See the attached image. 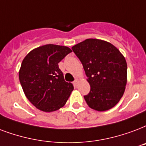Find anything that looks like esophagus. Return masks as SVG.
Here are the masks:
<instances>
[{
  "label": "esophagus",
  "mask_w": 146,
  "mask_h": 146,
  "mask_svg": "<svg viewBox=\"0 0 146 146\" xmlns=\"http://www.w3.org/2000/svg\"><path fill=\"white\" fill-rule=\"evenodd\" d=\"M79 82H80V80H79L78 79H76L75 81L73 82V84H74V85H75V86H77L78 83H79Z\"/></svg>",
  "instance_id": "esophagus-1"
}]
</instances>
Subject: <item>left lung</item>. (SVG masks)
Masks as SVG:
<instances>
[{
  "label": "left lung",
  "instance_id": "1",
  "mask_svg": "<svg viewBox=\"0 0 146 146\" xmlns=\"http://www.w3.org/2000/svg\"><path fill=\"white\" fill-rule=\"evenodd\" d=\"M72 50L83 64L90 91L84 96L87 105L96 111L114 107L125 92L127 63L124 56L112 43L86 39Z\"/></svg>",
  "mask_w": 146,
  "mask_h": 146
}]
</instances>
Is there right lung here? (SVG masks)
Returning <instances> with one entry per match:
<instances>
[{"mask_svg":"<svg viewBox=\"0 0 146 146\" xmlns=\"http://www.w3.org/2000/svg\"><path fill=\"white\" fill-rule=\"evenodd\" d=\"M71 52L67 46L46 44L32 50L23 60L20 83L26 97L36 109L50 113L66 104L73 86L64 80L58 63Z\"/></svg>","mask_w":146,"mask_h":146,"instance_id":"right-lung-1","label":"right lung"}]
</instances>
